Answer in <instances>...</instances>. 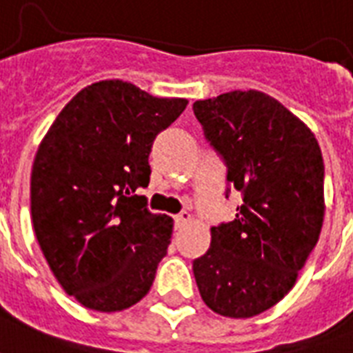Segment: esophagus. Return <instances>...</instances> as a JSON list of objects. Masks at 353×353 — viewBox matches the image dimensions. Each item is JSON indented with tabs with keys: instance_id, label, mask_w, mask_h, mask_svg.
Segmentation results:
<instances>
[{
	"instance_id": "esophagus-1",
	"label": "esophagus",
	"mask_w": 353,
	"mask_h": 353,
	"mask_svg": "<svg viewBox=\"0 0 353 353\" xmlns=\"http://www.w3.org/2000/svg\"><path fill=\"white\" fill-rule=\"evenodd\" d=\"M174 221H176V229H183L190 221V214L188 212H181V214H177L174 218Z\"/></svg>"
}]
</instances>
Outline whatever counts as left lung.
I'll return each mask as SVG.
<instances>
[{
    "label": "left lung",
    "instance_id": "obj_1",
    "mask_svg": "<svg viewBox=\"0 0 353 353\" xmlns=\"http://www.w3.org/2000/svg\"><path fill=\"white\" fill-rule=\"evenodd\" d=\"M194 115L241 192L236 218L210 229L194 260L199 295L218 315L249 319L280 302L317 245L324 220V161L310 128L262 91L194 102Z\"/></svg>",
    "mask_w": 353,
    "mask_h": 353
}]
</instances>
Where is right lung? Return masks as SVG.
I'll return each instance as SVG.
<instances>
[{"label": "right lung", "mask_w": 353, "mask_h": 353, "mask_svg": "<svg viewBox=\"0 0 353 353\" xmlns=\"http://www.w3.org/2000/svg\"><path fill=\"white\" fill-rule=\"evenodd\" d=\"M122 80L79 91L47 130L30 172V216L40 249L63 291L95 312L137 304L154 284L174 220L152 214L155 135L187 108Z\"/></svg>", "instance_id": "1"}]
</instances>
